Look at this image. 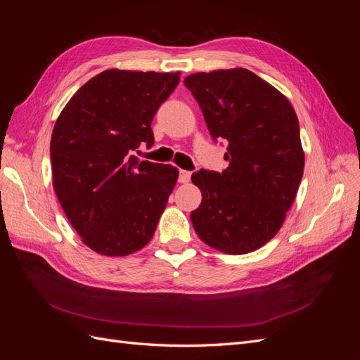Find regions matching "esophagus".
Returning a JSON list of instances; mask_svg holds the SVG:
<instances>
[{
  "mask_svg": "<svg viewBox=\"0 0 360 360\" xmlns=\"http://www.w3.org/2000/svg\"><path fill=\"white\" fill-rule=\"evenodd\" d=\"M191 176H192L191 171L180 169V172H179V181L180 183H188L191 180Z\"/></svg>",
  "mask_w": 360,
  "mask_h": 360,
  "instance_id": "obj_1",
  "label": "esophagus"
}]
</instances>
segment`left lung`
Instances as JSON below:
<instances>
[{
  "instance_id": "8db88e82",
  "label": "left lung",
  "mask_w": 360,
  "mask_h": 360,
  "mask_svg": "<svg viewBox=\"0 0 360 360\" xmlns=\"http://www.w3.org/2000/svg\"><path fill=\"white\" fill-rule=\"evenodd\" d=\"M212 138L228 143L222 172L192 174L202 201L191 213L201 240L242 255L281 230L303 176L299 120L287 97L248 69L184 78Z\"/></svg>"
}]
</instances>
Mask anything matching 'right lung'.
<instances>
[{"mask_svg": "<svg viewBox=\"0 0 360 360\" xmlns=\"http://www.w3.org/2000/svg\"><path fill=\"white\" fill-rule=\"evenodd\" d=\"M179 82V72L105 70L57 118L53 191L75 231L97 254H134L155 234L179 169L139 160L135 151L155 144L151 122Z\"/></svg>", "mask_w": 360, "mask_h": 360, "instance_id": "1", "label": "right lung"}]
</instances>
